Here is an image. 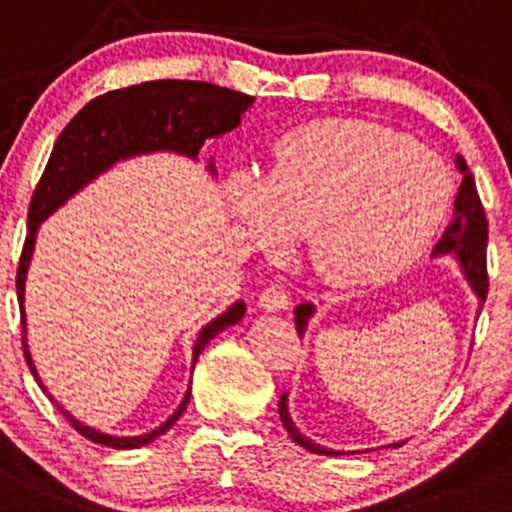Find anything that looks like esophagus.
<instances>
[{
	"mask_svg": "<svg viewBox=\"0 0 512 512\" xmlns=\"http://www.w3.org/2000/svg\"><path fill=\"white\" fill-rule=\"evenodd\" d=\"M287 305H290V295H287L285 287L270 285V287H267V290H262V295H260V307H262V310L277 312V310H285Z\"/></svg>",
	"mask_w": 512,
	"mask_h": 512,
	"instance_id": "obj_1",
	"label": "esophagus"
}]
</instances>
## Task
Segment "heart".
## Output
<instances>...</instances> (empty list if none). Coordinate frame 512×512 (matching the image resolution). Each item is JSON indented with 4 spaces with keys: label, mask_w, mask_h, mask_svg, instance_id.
I'll return each mask as SVG.
<instances>
[{
    "label": "heart",
    "mask_w": 512,
    "mask_h": 512,
    "mask_svg": "<svg viewBox=\"0 0 512 512\" xmlns=\"http://www.w3.org/2000/svg\"><path fill=\"white\" fill-rule=\"evenodd\" d=\"M230 205L262 252L307 237L330 285L355 287L408 270L450 205L443 162L400 132L365 119H317L287 132L267 175H235Z\"/></svg>",
    "instance_id": "obj_1"
}]
</instances>
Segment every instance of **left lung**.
<instances>
[{"instance_id":"obj_1","label":"left lung","mask_w":512,"mask_h":512,"mask_svg":"<svg viewBox=\"0 0 512 512\" xmlns=\"http://www.w3.org/2000/svg\"><path fill=\"white\" fill-rule=\"evenodd\" d=\"M455 167H458V172L463 175V182H460L458 197H455L453 220H450V225L445 227L443 237H440L438 245H435V252H440V255L453 252V255L460 260V265H463V272L465 277H468L470 285H473L475 295L480 297V302H485V297H488V217H485L483 202H480L478 187H475V177L473 172L468 170L465 157L460 155L455 157ZM310 315H312V305H307V302L305 305L295 307L297 335H302L305 322ZM277 408H280L282 425H285L287 433H290V438L295 440L297 445H302V448L312 450V453L317 455H342V453H335V450L320 448V445L307 440L305 435L292 425L290 415H287V395H282ZM393 445L395 448H400L403 443H393Z\"/></svg>"}]
</instances>
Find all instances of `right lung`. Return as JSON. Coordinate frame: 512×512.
<instances>
[{"label":"right lung","mask_w":512,"mask_h":512,"mask_svg":"<svg viewBox=\"0 0 512 512\" xmlns=\"http://www.w3.org/2000/svg\"><path fill=\"white\" fill-rule=\"evenodd\" d=\"M252 102H255V97H250V94L217 87V84L210 82L152 79V82L112 89V92L99 94L92 102L84 104L54 142L52 155H49L47 167H44L42 177L34 187L32 202H29L27 237H24L22 257H19L17 267L19 307H22L24 272H27L29 257H32L34 250V235H37V227L44 217L52 215L79 187L87 185L89 180H94L99 172H104L122 157L152 150H175L195 157L200 147L205 145L207 137H217L235 130L237 124L242 122V112ZM242 315H245V305L237 302L230 310L222 312L217 320H212L210 325L202 327L195 350H192V355H195L192 362H197L200 352L205 350V345L217 332L235 325ZM22 347L29 370L37 377L32 360H29L27 345H24V315ZM187 403H190V390H187L177 413L162 428L140 435V438H114V435L97 433V430L77 423L62 408L59 410L69 420V425L92 443L117 450H132L152 443L165 430H170L175 420L185 413Z\"/></svg>","instance_id":"1"}]
</instances>
